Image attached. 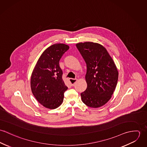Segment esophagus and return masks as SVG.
Here are the masks:
<instances>
[{
  "mask_svg": "<svg viewBox=\"0 0 147 147\" xmlns=\"http://www.w3.org/2000/svg\"><path fill=\"white\" fill-rule=\"evenodd\" d=\"M69 82H70V83H71V85H74L75 83L76 82L77 79H72V78H71V79H69Z\"/></svg>",
  "mask_w": 147,
  "mask_h": 147,
  "instance_id": "34e87169",
  "label": "esophagus"
}]
</instances>
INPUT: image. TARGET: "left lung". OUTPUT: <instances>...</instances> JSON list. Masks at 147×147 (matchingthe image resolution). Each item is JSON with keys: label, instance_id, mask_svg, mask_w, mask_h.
<instances>
[{"label": "left lung", "instance_id": "left-lung-1", "mask_svg": "<svg viewBox=\"0 0 147 147\" xmlns=\"http://www.w3.org/2000/svg\"><path fill=\"white\" fill-rule=\"evenodd\" d=\"M76 47L86 64L87 88L80 94L82 101L90 107H101L111 98L116 88L118 79L116 65L100 44L81 42Z\"/></svg>", "mask_w": 147, "mask_h": 147}]
</instances>
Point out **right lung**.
I'll return each instance as SVG.
<instances>
[{"instance_id":"right-lung-1","label":"right lung","mask_w":147,"mask_h":147,"mask_svg":"<svg viewBox=\"0 0 147 147\" xmlns=\"http://www.w3.org/2000/svg\"><path fill=\"white\" fill-rule=\"evenodd\" d=\"M69 46L63 43L46 49L37 61L31 76L33 94L44 107L54 109L62 104L64 93L68 89L62 79L59 61Z\"/></svg>"}]
</instances>
